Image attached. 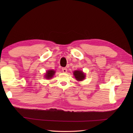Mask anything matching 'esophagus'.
<instances>
[{"label": "esophagus", "mask_w": 133, "mask_h": 133, "mask_svg": "<svg viewBox=\"0 0 133 133\" xmlns=\"http://www.w3.org/2000/svg\"><path fill=\"white\" fill-rule=\"evenodd\" d=\"M62 71H63V72L64 73H66L67 71V70L66 68H63L62 69Z\"/></svg>", "instance_id": "34e87169"}]
</instances>
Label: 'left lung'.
<instances>
[{
  "instance_id": "obj_1",
  "label": "left lung",
  "mask_w": 133,
  "mask_h": 133,
  "mask_svg": "<svg viewBox=\"0 0 133 133\" xmlns=\"http://www.w3.org/2000/svg\"><path fill=\"white\" fill-rule=\"evenodd\" d=\"M73 74H74V75L76 79L78 81H83V79H85L86 75L82 71H80V70H76V71H74Z\"/></svg>"
}]
</instances>
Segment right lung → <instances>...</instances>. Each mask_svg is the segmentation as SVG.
Masks as SVG:
<instances>
[{
	"label": "right lung",
	"instance_id": "obj_1",
	"mask_svg": "<svg viewBox=\"0 0 133 133\" xmlns=\"http://www.w3.org/2000/svg\"><path fill=\"white\" fill-rule=\"evenodd\" d=\"M55 71L53 70H50L47 71L46 72V74H45V78L46 79H50L51 78H52L53 77L54 75L55 74Z\"/></svg>",
	"mask_w": 133,
	"mask_h": 133
}]
</instances>
